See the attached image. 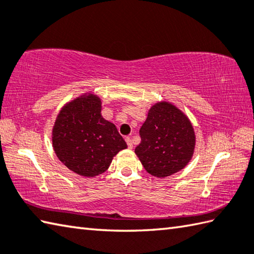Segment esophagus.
I'll list each match as a JSON object with an SVG mask.
<instances>
[{
	"instance_id": "34e87169",
	"label": "esophagus",
	"mask_w": 254,
	"mask_h": 254,
	"mask_svg": "<svg viewBox=\"0 0 254 254\" xmlns=\"http://www.w3.org/2000/svg\"><path fill=\"white\" fill-rule=\"evenodd\" d=\"M126 141H127V147L128 149H133V142L131 140V137H126Z\"/></svg>"
}]
</instances>
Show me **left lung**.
Segmentation results:
<instances>
[{
  "instance_id": "left-lung-1",
  "label": "left lung",
  "mask_w": 254,
  "mask_h": 254,
  "mask_svg": "<svg viewBox=\"0 0 254 254\" xmlns=\"http://www.w3.org/2000/svg\"><path fill=\"white\" fill-rule=\"evenodd\" d=\"M139 133L141 142L134 152L153 177H169L182 170L192 158L195 145L192 124L172 104L153 105Z\"/></svg>"
}]
</instances>
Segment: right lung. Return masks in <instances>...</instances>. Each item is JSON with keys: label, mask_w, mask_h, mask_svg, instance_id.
Masks as SVG:
<instances>
[{"label": "right lung", "mask_w": 254, "mask_h": 254, "mask_svg": "<svg viewBox=\"0 0 254 254\" xmlns=\"http://www.w3.org/2000/svg\"><path fill=\"white\" fill-rule=\"evenodd\" d=\"M52 142L60 161L83 177L107 171L113 156L127 149L118 128L102 118L101 101L93 94L80 96L61 110Z\"/></svg>", "instance_id": "obj_1"}]
</instances>
